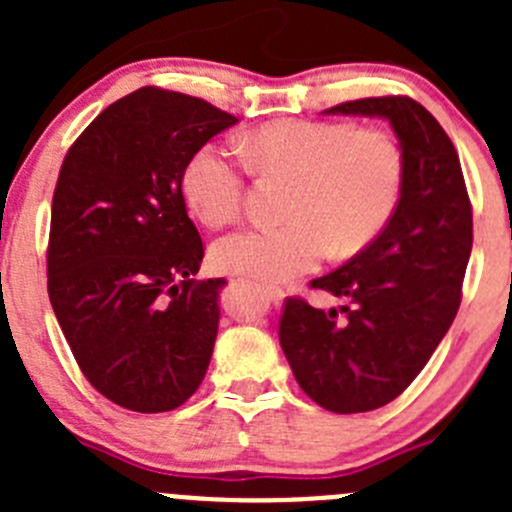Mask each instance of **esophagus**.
Listing matches in <instances>:
<instances>
[{
    "label": "esophagus",
    "mask_w": 512,
    "mask_h": 512,
    "mask_svg": "<svg viewBox=\"0 0 512 512\" xmlns=\"http://www.w3.org/2000/svg\"><path fill=\"white\" fill-rule=\"evenodd\" d=\"M260 289H262V294H265L267 302L275 304V307H280L282 299H285V292H282L280 287H275V285H262Z\"/></svg>",
    "instance_id": "34e87169"
}]
</instances>
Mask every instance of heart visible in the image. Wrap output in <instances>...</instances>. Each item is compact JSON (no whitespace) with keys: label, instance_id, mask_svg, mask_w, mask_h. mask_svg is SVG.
Here are the masks:
<instances>
[{"label":"heart","instance_id":"b5f03b06","mask_svg":"<svg viewBox=\"0 0 512 512\" xmlns=\"http://www.w3.org/2000/svg\"><path fill=\"white\" fill-rule=\"evenodd\" d=\"M257 173L294 178L287 223L255 225L223 237L213 265L225 275L287 282L332 255H354L394 215L404 188V156L394 138L349 123L280 118L252 128L237 143ZM242 168L223 148L200 146L180 173L190 213L223 227L242 208Z\"/></svg>","mask_w":512,"mask_h":512}]
</instances>
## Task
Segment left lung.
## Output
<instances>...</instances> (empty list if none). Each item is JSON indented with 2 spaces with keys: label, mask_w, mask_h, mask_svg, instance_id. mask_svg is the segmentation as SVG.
<instances>
[{
  "label": "left lung",
  "mask_w": 512,
  "mask_h": 512,
  "mask_svg": "<svg viewBox=\"0 0 512 512\" xmlns=\"http://www.w3.org/2000/svg\"><path fill=\"white\" fill-rule=\"evenodd\" d=\"M324 113L384 118L404 156V188L381 235L312 282L342 307L324 312L292 297L280 322L304 394L334 414H361L394 401L451 329L473 215L451 138L414 98H359Z\"/></svg>",
  "instance_id": "obj_1"
}]
</instances>
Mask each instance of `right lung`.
<instances>
[{
	"label": "right lung",
	"instance_id": "add662e5",
	"mask_svg": "<svg viewBox=\"0 0 512 512\" xmlns=\"http://www.w3.org/2000/svg\"><path fill=\"white\" fill-rule=\"evenodd\" d=\"M235 123L203 98L146 86L98 113L61 165L51 307L86 379L123 409H178L208 371L227 282L193 280L203 240L180 173Z\"/></svg>",
	"mask_w": 512,
	"mask_h": 512
}]
</instances>
